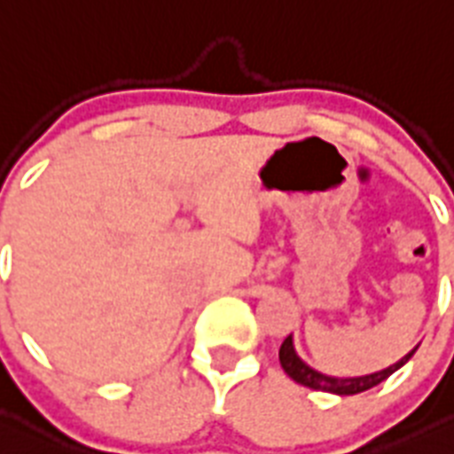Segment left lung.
<instances>
[{
    "label": "left lung",
    "mask_w": 454,
    "mask_h": 454,
    "mask_svg": "<svg viewBox=\"0 0 454 454\" xmlns=\"http://www.w3.org/2000/svg\"><path fill=\"white\" fill-rule=\"evenodd\" d=\"M416 349L418 345L413 347L407 356H402L397 364L388 365V368L380 370V372L361 374V377H331V374H322L315 368H310V365L299 356L297 349H294L293 336H287L286 340H283L281 349H278V361H281V368L286 370V374L290 380H294L301 386H309L313 391L333 393V395H356V393L370 391V388H374V386L381 384L384 380H388L395 370H400L402 365L407 364L409 358L416 354Z\"/></svg>",
    "instance_id": "1"
}]
</instances>
